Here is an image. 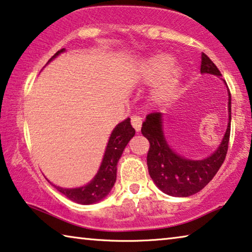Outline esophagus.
Instances as JSON below:
<instances>
[{
    "label": "esophagus",
    "mask_w": 252,
    "mask_h": 252,
    "mask_svg": "<svg viewBox=\"0 0 252 252\" xmlns=\"http://www.w3.org/2000/svg\"><path fill=\"white\" fill-rule=\"evenodd\" d=\"M131 125H132V126L134 127V130L137 131V132H139V131H140V129H141L142 118L138 114H133L132 117H131Z\"/></svg>",
    "instance_id": "esophagus-1"
}]
</instances>
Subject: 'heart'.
I'll return each instance as SVG.
<instances>
[{"mask_svg": "<svg viewBox=\"0 0 252 252\" xmlns=\"http://www.w3.org/2000/svg\"><path fill=\"white\" fill-rule=\"evenodd\" d=\"M174 62L175 58L170 54L158 53L145 59L140 65L141 76L147 83H157L161 79L157 91V97L161 101L173 96L183 77V68Z\"/></svg>", "mask_w": 252, "mask_h": 252, "instance_id": "obj_1", "label": "heart"}]
</instances>
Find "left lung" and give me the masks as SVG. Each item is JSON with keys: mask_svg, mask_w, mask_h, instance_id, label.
<instances>
[{"mask_svg": "<svg viewBox=\"0 0 252 252\" xmlns=\"http://www.w3.org/2000/svg\"><path fill=\"white\" fill-rule=\"evenodd\" d=\"M201 73L222 76L214 63L202 53ZM229 123L223 141L215 153L203 160H189L175 154L162 132L160 112L147 115L141 133L150 143L147 165L150 177L163 193L171 196L187 197L201 190L212 181L224 161L229 148L231 131V93L229 91Z\"/></svg>", "mask_w": 252, "mask_h": 252, "instance_id": "left-lung-1", "label": "left lung"}]
</instances>
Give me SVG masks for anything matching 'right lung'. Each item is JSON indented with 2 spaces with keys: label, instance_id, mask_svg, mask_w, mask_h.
Masks as SVG:
<instances>
[{
  "label": "right lung",
  "instance_id": "right-lung-1",
  "mask_svg": "<svg viewBox=\"0 0 252 252\" xmlns=\"http://www.w3.org/2000/svg\"><path fill=\"white\" fill-rule=\"evenodd\" d=\"M63 50H65V48L57 51L49 59V62L51 59H54L56 56L63 53ZM134 133L135 130L131 126L129 118H126L125 121L120 122L111 134L102 165L99 167L98 173L93 181L87 184L86 186L79 187V189H68L55 186L56 189L65 195L66 197L78 203V204H93V203L101 201L102 198H104L110 193V190L114 185L115 179H117L118 161L127 142L130 141V139L133 137Z\"/></svg>",
  "mask_w": 252,
  "mask_h": 252
}]
</instances>
